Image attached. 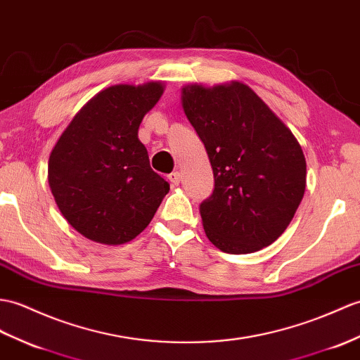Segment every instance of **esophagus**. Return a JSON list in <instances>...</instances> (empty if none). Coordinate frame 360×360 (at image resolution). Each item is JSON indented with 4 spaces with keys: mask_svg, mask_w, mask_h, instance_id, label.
I'll return each mask as SVG.
<instances>
[{
    "mask_svg": "<svg viewBox=\"0 0 360 360\" xmlns=\"http://www.w3.org/2000/svg\"><path fill=\"white\" fill-rule=\"evenodd\" d=\"M167 178H169V181L172 182V186H178L179 181H181V174H179V172H173Z\"/></svg>",
    "mask_w": 360,
    "mask_h": 360,
    "instance_id": "34e87169",
    "label": "esophagus"
}]
</instances>
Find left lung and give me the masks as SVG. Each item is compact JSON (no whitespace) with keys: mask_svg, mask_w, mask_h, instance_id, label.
I'll return each mask as SVG.
<instances>
[{"mask_svg":"<svg viewBox=\"0 0 360 360\" xmlns=\"http://www.w3.org/2000/svg\"><path fill=\"white\" fill-rule=\"evenodd\" d=\"M181 103L213 169L214 190L199 207L207 238L230 255L273 244L304 198L297 139L244 82L184 86Z\"/></svg>","mask_w":360,"mask_h":360,"instance_id":"1","label":"left lung"}]
</instances>
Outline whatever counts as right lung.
<instances>
[{"label": "right lung", "mask_w": 360, "mask_h": 360, "mask_svg": "<svg viewBox=\"0 0 360 360\" xmlns=\"http://www.w3.org/2000/svg\"><path fill=\"white\" fill-rule=\"evenodd\" d=\"M164 82L116 84L75 115L49 158L47 178L61 214L82 236L121 245L144 230L170 186L152 170L139 124Z\"/></svg>", "instance_id": "right-lung-1"}]
</instances>
